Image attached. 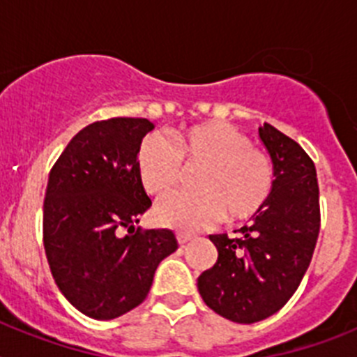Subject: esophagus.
<instances>
[{
    "label": "esophagus",
    "mask_w": 357,
    "mask_h": 357,
    "mask_svg": "<svg viewBox=\"0 0 357 357\" xmlns=\"http://www.w3.org/2000/svg\"><path fill=\"white\" fill-rule=\"evenodd\" d=\"M193 238H195V236L188 234V232H178V234H176V239H178V243H181V245H185V243L191 241Z\"/></svg>",
    "instance_id": "obj_1"
}]
</instances>
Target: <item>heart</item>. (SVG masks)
Returning a JSON list of instances; mask_svg holds the SVG:
<instances>
[{"instance_id": "obj_1", "label": "heart", "mask_w": 357, "mask_h": 357, "mask_svg": "<svg viewBox=\"0 0 357 357\" xmlns=\"http://www.w3.org/2000/svg\"><path fill=\"white\" fill-rule=\"evenodd\" d=\"M195 172L193 193L176 195L157 206L153 218L162 227L197 230L222 216L239 223L254 216L273 188V162L250 137L225 121L193 125L173 135L172 146L157 134L137 148L135 168L144 191L166 198L181 184L182 168Z\"/></svg>"}]
</instances>
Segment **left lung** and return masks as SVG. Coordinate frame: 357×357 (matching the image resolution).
<instances>
[{"instance_id": "8db88e82", "label": "left lung", "mask_w": 357, "mask_h": 357, "mask_svg": "<svg viewBox=\"0 0 357 357\" xmlns=\"http://www.w3.org/2000/svg\"><path fill=\"white\" fill-rule=\"evenodd\" d=\"M259 137L273 162L272 193L236 238L209 236L218 250L213 268L198 277V291L214 313L254 324L291 298L307 270L318 232L317 169L298 143L264 123Z\"/></svg>"}]
</instances>
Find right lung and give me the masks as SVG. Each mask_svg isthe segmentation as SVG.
<instances>
[{
    "label": "right lung",
    "instance_id": "add662e5",
    "mask_svg": "<svg viewBox=\"0 0 357 357\" xmlns=\"http://www.w3.org/2000/svg\"><path fill=\"white\" fill-rule=\"evenodd\" d=\"M153 123L110 118L82 128L50 172L43 241L62 295L94 320H112L146 298L153 273L178 248L168 229H135L151 200L135 168Z\"/></svg>",
    "mask_w": 357,
    "mask_h": 357
}]
</instances>
